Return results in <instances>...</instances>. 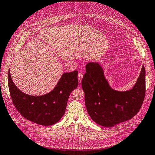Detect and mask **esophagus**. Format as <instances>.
<instances>
[{"label":"esophagus","instance_id":"esophagus-1","mask_svg":"<svg viewBox=\"0 0 155 155\" xmlns=\"http://www.w3.org/2000/svg\"><path fill=\"white\" fill-rule=\"evenodd\" d=\"M83 74L82 72H79L78 74V80L81 83V81H82V79H83Z\"/></svg>","mask_w":155,"mask_h":155}]
</instances>
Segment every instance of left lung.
Masks as SVG:
<instances>
[{
    "label": "left lung",
    "mask_w": 155,
    "mask_h": 155,
    "mask_svg": "<svg viewBox=\"0 0 155 155\" xmlns=\"http://www.w3.org/2000/svg\"><path fill=\"white\" fill-rule=\"evenodd\" d=\"M81 84L91 120L99 125L112 127L130 120L139 112L145 97V68L142 65L132 89L120 91L110 87L100 64L90 62L86 65Z\"/></svg>",
    "instance_id": "1"
}]
</instances>
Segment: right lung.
I'll list each match as a JSON object with an SVG mask.
<instances>
[{
    "label": "right lung",
    "mask_w": 155,
    "mask_h": 155,
    "mask_svg": "<svg viewBox=\"0 0 155 155\" xmlns=\"http://www.w3.org/2000/svg\"><path fill=\"white\" fill-rule=\"evenodd\" d=\"M78 71L64 73L52 91L41 96H32L17 88L9 70V90L14 106L29 121L43 126L55 124L65 114L69 95L78 87Z\"/></svg>",
    "instance_id": "1"
}]
</instances>
